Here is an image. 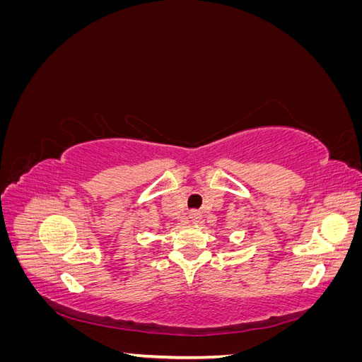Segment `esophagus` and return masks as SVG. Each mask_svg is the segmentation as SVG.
<instances>
[{"mask_svg":"<svg viewBox=\"0 0 362 362\" xmlns=\"http://www.w3.org/2000/svg\"><path fill=\"white\" fill-rule=\"evenodd\" d=\"M190 218H192V222L198 223L201 221V213L199 211H192L190 213Z\"/></svg>","mask_w":362,"mask_h":362,"instance_id":"obj_1","label":"esophagus"}]
</instances>
